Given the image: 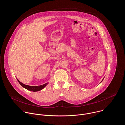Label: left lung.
<instances>
[{"label": "left lung", "mask_w": 125, "mask_h": 125, "mask_svg": "<svg viewBox=\"0 0 125 125\" xmlns=\"http://www.w3.org/2000/svg\"><path fill=\"white\" fill-rule=\"evenodd\" d=\"M103 80H102V81H103ZM102 81H101V82H102Z\"/></svg>", "instance_id": "1"}]
</instances>
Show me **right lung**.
Here are the masks:
<instances>
[{"label":"right lung","instance_id":"right-lung-1","mask_svg":"<svg viewBox=\"0 0 125 125\" xmlns=\"http://www.w3.org/2000/svg\"><path fill=\"white\" fill-rule=\"evenodd\" d=\"M19 83L24 88H26L27 90L30 91H32V92H38L39 91L42 89H43L47 84V83H46L43 85H39V86H30V85H26L25 84H23V83H22L21 82H20L17 79Z\"/></svg>","mask_w":125,"mask_h":125}]
</instances>
